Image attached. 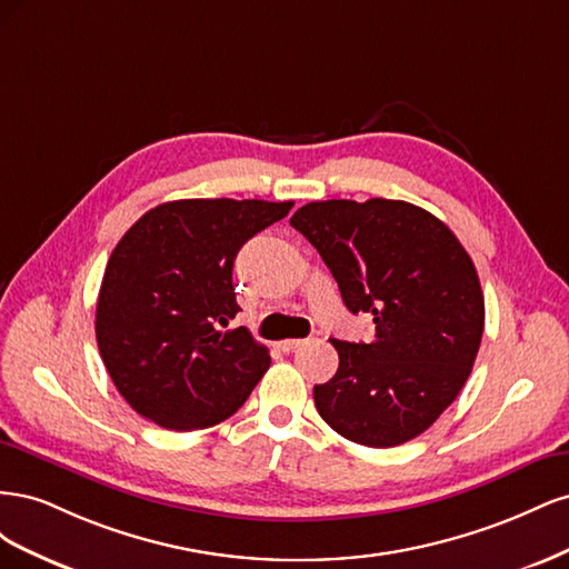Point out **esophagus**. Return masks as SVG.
<instances>
[{"label": "esophagus", "instance_id": "1", "mask_svg": "<svg viewBox=\"0 0 569 569\" xmlns=\"http://www.w3.org/2000/svg\"><path fill=\"white\" fill-rule=\"evenodd\" d=\"M303 343H306V339H282L278 347L289 353V351H297L299 347H303Z\"/></svg>", "mask_w": 569, "mask_h": 569}]
</instances>
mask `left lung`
<instances>
[{"label": "left lung", "mask_w": 569, "mask_h": 569, "mask_svg": "<svg viewBox=\"0 0 569 569\" xmlns=\"http://www.w3.org/2000/svg\"><path fill=\"white\" fill-rule=\"evenodd\" d=\"M322 256L372 341L332 339L339 368L313 387L320 418L343 439L389 449L422 435L470 377L485 332L472 258L429 211L408 201L330 199L291 216Z\"/></svg>", "instance_id": "1"}]
</instances>
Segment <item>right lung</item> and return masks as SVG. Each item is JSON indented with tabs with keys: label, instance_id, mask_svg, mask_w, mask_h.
I'll return each instance as SVG.
<instances>
[{
	"label": "right lung",
	"instance_id": "right-lung-1",
	"mask_svg": "<svg viewBox=\"0 0 569 569\" xmlns=\"http://www.w3.org/2000/svg\"><path fill=\"white\" fill-rule=\"evenodd\" d=\"M295 201L180 199L147 211L116 244L97 301V343L120 396L176 432L228 420L270 353L237 316L232 268Z\"/></svg>",
	"mask_w": 569,
	"mask_h": 569
}]
</instances>
